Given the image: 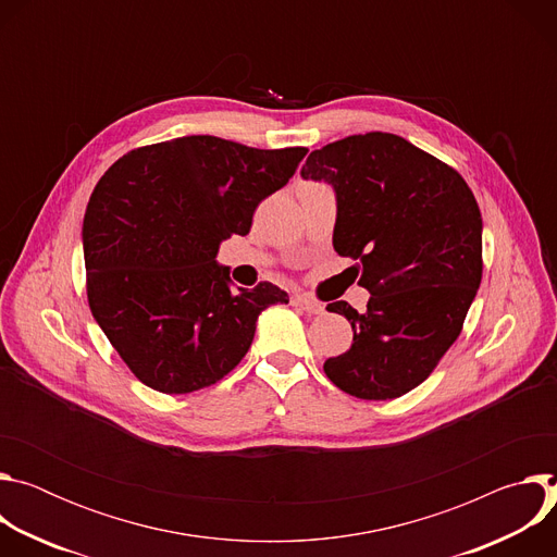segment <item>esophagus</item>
<instances>
[{"label":"esophagus","instance_id":"34e87169","mask_svg":"<svg viewBox=\"0 0 557 557\" xmlns=\"http://www.w3.org/2000/svg\"><path fill=\"white\" fill-rule=\"evenodd\" d=\"M293 304L299 306L301 310H306L308 314H324V310H326L320 301H314V299H310V297H306V295H295V297H293Z\"/></svg>","mask_w":557,"mask_h":557}]
</instances>
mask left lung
Instances as JSON below:
<instances>
[{"instance_id":"left-lung-1","label":"left lung","mask_w":557,"mask_h":557,"mask_svg":"<svg viewBox=\"0 0 557 557\" xmlns=\"http://www.w3.org/2000/svg\"><path fill=\"white\" fill-rule=\"evenodd\" d=\"M301 178L333 187V247L359 260V286L372 295L363 312L348 301L326 306L355 337L324 372L357 399H396L460 335L483 277L481 209L458 172L385 132L310 151Z\"/></svg>"}]
</instances>
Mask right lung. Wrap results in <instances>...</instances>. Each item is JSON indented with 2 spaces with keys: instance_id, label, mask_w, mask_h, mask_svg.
Listing matches in <instances>:
<instances>
[{
  "instance_id": "obj_1",
  "label": "right lung",
  "mask_w": 557,
  "mask_h": 557,
  "mask_svg": "<svg viewBox=\"0 0 557 557\" xmlns=\"http://www.w3.org/2000/svg\"><path fill=\"white\" fill-rule=\"evenodd\" d=\"M304 147L256 149L218 136L138 147L106 172L84 218L97 324L151 389L187 394L243 361L256 322L288 293L233 288L220 245L295 174Z\"/></svg>"
}]
</instances>
